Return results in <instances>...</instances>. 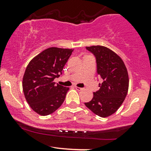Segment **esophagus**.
Listing matches in <instances>:
<instances>
[{
  "mask_svg": "<svg viewBox=\"0 0 151 151\" xmlns=\"http://www.w3.org/2000/svg\"><path fill=\"white\" fill-rule=\"evenodd\" d=\"M74 88H75V89L77 90V91H82V90H83V88H79V87H77V86H75Z\"/></svg>",
  "mask_w": 151,
  "mask_h": 151,
  "instance_id": "34e87169",
  "label": "esophagus"
}]
</instances>
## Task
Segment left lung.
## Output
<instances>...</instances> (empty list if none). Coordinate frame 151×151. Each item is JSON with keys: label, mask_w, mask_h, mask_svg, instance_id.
Here are the masks:
<instances>
[{"label": "left lung", "mask_w": 151, "mask_h": 151, "mask_svg": "<svg viewBox=\"0 0 151 151\" xmlns=\"http://www.w3.org/2000/svg\"><path fill=\"white\" fill-rule=\"evenodd\" d=\"M96 59L97 74L102 79L99 90L85 106L94 114L106 118L115 113L123 104L129 90V74L122 58L104 46L87 47Z\"/></svg>", "instance_id": "obj_1"}]
</instances>
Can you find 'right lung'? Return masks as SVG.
I'll list each match as a JSON object with an SVG mask.
<instances>
[{"mask_svg":"<svg viewBox=\"0 0 151 151\" xmlns=\"http://www.w3.org/2000/svg\"><path fill=\"white\" fill-rule=\"evenodd\" d=\"M72 49L50 47L33 58L26 67L22 90L27 102L39 115L45 116L54 112L64 101L69 90L55 84Z\"/></svg>","mask_w":151,"mask_h":151,"instance_id":"1","label":"right lung"}]
</instances>
